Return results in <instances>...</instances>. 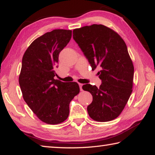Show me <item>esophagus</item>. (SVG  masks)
Listing matches in <instances>:
<instances>
[{
    "mask_svg": "<svg viewBox=\"0 0 155 155\" xmlns=\"http://www.w3.org/2000/svg\"><path fill=\"white\" fill-rule=\"evenodd\" d=\"M79 87H80V90L81 91H83V88H82V87H83V84H81V83H79Z\"/></svg>",
    "mask_w": 155,
    "mask_h": 155,
    "instance_id": "obj_1",
    "label": "esophagus"
}]
</instances>
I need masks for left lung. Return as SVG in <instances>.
Here are the masks:
<instances>
[{
	"label": "left lung",
	"mask_w": 155,
	"mask_h": 155,
	"mask_svg": "<svg viewBox=\"0 0 155 155\" xmlns=\"http://www.w3.org/2000/svg\"><path fill=\"white\" fill-rule=\"evenodd\" d=\"M73 38L88 60L92 70L98 67L100 87L90 84L83 89L91 93L89 117L98 122L110 121L121 113L132 92L134 68L127 45L119 34L102 24L73 30Z\"/></svg>",
	"instance_id": "left-lung-1"
}]
</instances>
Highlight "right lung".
<instances>
[{
    "label": "right lung",
    "instance_id": "1",
    "mask_svg": "<svg viewBox=\"0 0 155 155\" xmlns=\"http://www.w3.org/2000/svg\"><path fill=\"white\" fill-rule=\"evenodd\" d=\"M72 37V30L57 29L35 39L22 58L19 83L24 100L36 117L50 125L64 122L69 104L80 91L76 82L55 79L59 54Z\"/></svg>",
    "mask_w": 155,
    "mask_h": 155
}]
</instances>
